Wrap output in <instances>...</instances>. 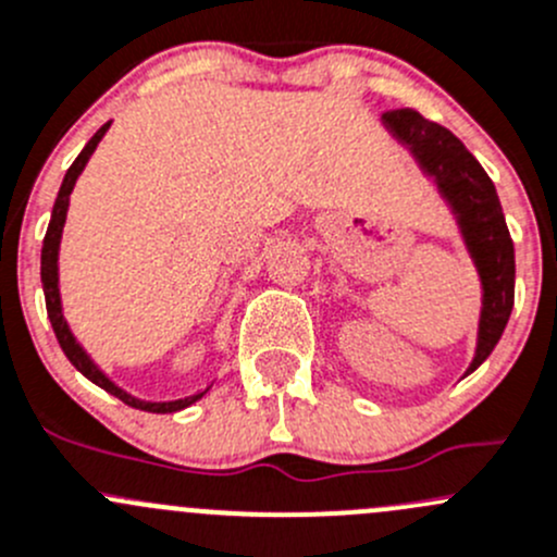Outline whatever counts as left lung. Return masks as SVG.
Here are the masks:
<instances>
[{"mask_svg": "<svg viewBox=\"0 0 557 557\" xmlns=\"http://www.w3.org/2000/svg\"><path fill=\"white\" fill-rule=\"evenodd\" d=\"M383 127L413 154L424 176L433 180L441 198L449 203L479 272L482 312H479L476 354L466 370V375H471L493 354L515 307V245L506 228L498 193L487 171L462 147L451 129L430 122L410 108L383 113Z\"/></svg>", "mask_w": 557, "mask_h": 557, "instance_id": "obj_1", "label": "left lung"}]
</instances>
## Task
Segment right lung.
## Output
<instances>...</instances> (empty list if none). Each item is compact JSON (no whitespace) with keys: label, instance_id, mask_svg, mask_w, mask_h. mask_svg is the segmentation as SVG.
Instances as JSON below:
<instances>
[{"label":"right lung","instance_id":"add662e5","mask_svg":"<svg viewBox=\"0 0 557 557\" xmlns=\"http://www.w3.org/2000/svg\"><path fill=\"white\" fill-rule=\"evenodd\" d=\"M108 127H111V122L102 124V127L97 129L95 135H91L89 144L81 149V154L75 158V163L70 165L67 174H64L62 187H59V196H57V203H53L51 223H48L46 239H42V256H40V280H42V294H46V310H48V318H51L53 334H57V339H59V345H62L64 356L73 361V367L81 372V375H86L91 383H97V386L106 388L108 394L119 397L124 405H129V408L149 410V413H176V410H182V408H187V405L198 403V399H201L203 394L209 392V388H203V392H198V394H190V397H185V399H169V403H149V399L133 397V394H127L124 388H119L116 383H113L111 377H108L106 372H102L100 367L91 361V356L86 354L84 348H81V343L75 339V334L70 332L67 321H64V312H62V296H59V245H62L64 220H67L70 193H73V187H75V182H78L81 171L86 169L91 152H95L97 144L102 141V135L108 133Z\"/></svg>","mask_w":557,"mask_h":557}]
</instances>
